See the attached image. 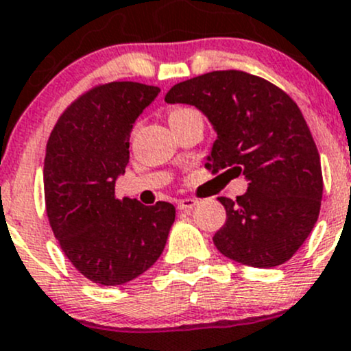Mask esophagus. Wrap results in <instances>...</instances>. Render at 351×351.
<instances>
[{
  "mask_svg": "<svg viewBox=\"0 0 351 351\" xmlns=\"http://www.w3.org/2000/svg\"><path fill=\"white\" fill-rule=\"evenodd\" d=\"M196 204L197 199H194V197H184V199H179V202H177V208H179L180 211H189V209H193Z\"/></svg>",
  "mask_w": 351,
  "mask_h": 351,
  "instance_id": "esophagus-1",
  "label": "esophagus"
}]
</instances>
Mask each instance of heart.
<instances>
[{"instance_id":"1","label":"heart","mask_w":351,"mask_h":351,"mask_svg":"<svg viewBox=\"0 0 351 351\" xmlns=\"http://www.w3.org/2000/svg\"><path fill=\"white\" fill-rule=\"evenodd\" d=\"M191 113H196V110L194 108H189V106H179V108H174V110L169 113V120L171 118H179V117H186V114H191Z\"/></svg>"}]
</instances>
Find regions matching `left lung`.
<instances>
[{"label":"left lung","instance_id":"obj_1","mask_svg":"<svg viewBox=\"0 0 351 351\" xmlns=\"http://www.w3.org/2000/svg\"><path fill=\"white\" fill-rule=\"evenodd\" d=\"M165 101L199 108L215 126L208 171L226 169L248 180L243 196L219 197L226 223L213 237L216 248L260 269L287 262L316 225L323 197L319 154L294 99L258 75L230 69L179 82Z\"/></svg>","mask_w":351,"mask_h":351}]
</instances>
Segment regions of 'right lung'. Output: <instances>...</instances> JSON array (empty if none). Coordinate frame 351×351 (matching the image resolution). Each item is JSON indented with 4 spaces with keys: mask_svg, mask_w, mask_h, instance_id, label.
Segmentation results:
<instances>
[{
    "mask_svg": "<svg viewBox=\"0 0 351 351\" xmlns=\"http://www.w3.org/2000/svg\"><path fill=\"white\" fill-rule=\"evenodd\" d=\"M158 93L132 81L95 86L69 104L47 142L50 228L69 262L95 284L121 285L150 269L176 219L171 202L143 206L114 194L130 160L133 123Z\"/></svg>",
    "mask_w": 351,
    "mask_h": 351,
    "instance_id": "right-lung-1",
    "label": "right lung"
}]
</instances>
